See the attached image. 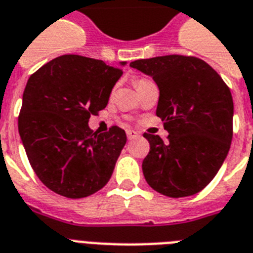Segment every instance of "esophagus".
<instances>
[{"label": "esophagus", "mask_w": 253, "mask_h": 253, "mask_svg": "<svg viewBox=\"0 0 253 253\" xmlns=\"http://www.w3.org/2000/svg\"><path fill=\"white\" fill-rule=\"evenodd\" d=\"M126 133H127V139H128V140H132V139H135V137L139 136V133L133 130H127Z\"/></svg>", "instance_id": "34e87169"}]
</instances>
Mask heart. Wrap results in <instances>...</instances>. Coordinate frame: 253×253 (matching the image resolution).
<instances>
[{"mask_svg": "<svg viewBox=\"0 0 253 253\" xmlns=\"http://www.w3.org/2000/svg\"><path fill=\"white\" fill-rule=\"evenodd\" d=\"M143 82H145V79H139V80H137V82H136V85H137V84L143 83Z\"/></svg>", "mask_w": 253, "mask_h": 253, "instance_id": "obj_1", "label": "heart"}]
</instances>
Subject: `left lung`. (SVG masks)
Segmentation results:
<instances>
[{
  "label": "left lung",
  "instance_id": "1",
  "mask_svg": "<svg viewBox=\"0 0 253 253\" xmlns=\"http://www.w3.org/2000/svg\"><path fill=\"white\" fill-rule=\"evenodd\" d=\"M130 66L155 80L160 89L156 114L168 141L144 133L151 149L143 161L147 183L169 198L200 192L211 183L229 153L234 104L222 78L196 57L162 55Z\"/></svg>",
  "mask_w": 253,
  "mask_h": 253
}]
</instances>
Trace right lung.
<instances>
[{
	"instance_id": "1",
	"label": "right lung",
	"mask_w": 253,
	"mask_h": 253,
	"mask_svg": "<svg viewBox=\"0 0 253 253\" xmlns=\"http://www.w3.org/2000/svg\"><path fill=\"white\" fill-rule=\"evenodd\" d=\"M122 74L100 59L65 54L27 82L18 118L20 139L39 179L55 194L87 198L110 179L126 132L117 126L93 132L88 122L108 105Z\"/></svg>"
}]
</instances>
